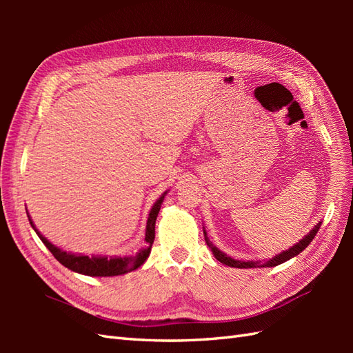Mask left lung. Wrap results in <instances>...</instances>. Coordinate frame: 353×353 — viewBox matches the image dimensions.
I'll return each mask as SVG.
<instances>
[{
    "label": "left lung",
    "mask_w": 353,
    "mask_h": 353,
    "mask_svg": "<svg viewBox=\"0 0 353 353\" xmlns=\"http://www.w3.org/2000/svg\"><path fill=\"white\" fill-rule=\"evenodd\" d=\"M320 226H321V223L316 224V226L312 228V230L310 232V234L305 235V238L301 239V241H299L297 244L290 247L288 250H285V252H282V253H279V254H276L274 258L268 259L267 262H261V261H238V259L230 258V256H228L226 253L220 252L211 241H209V238L206 236V232H205V230H203V234H205V239H206L208 247L212 250L214 256L216 258V261H220L221 264H226V265H229V267H235V268H256V267H276V265L282 264V262H285V261H288V259H291V258L297 256L299 253L303 252V250L306 249V247H308V244H311L314 236L317 235V232H319Z\"/></svg>",
    "instance_id": "obj_1"
}]
</instances>
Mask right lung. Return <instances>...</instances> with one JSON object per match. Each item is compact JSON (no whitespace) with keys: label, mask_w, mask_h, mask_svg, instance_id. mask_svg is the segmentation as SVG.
<instances>
[{"label":"right lung","mask_w":353,"mask_h":353,"mask_svg":"<svg viewBox=\"0 0 353 353\" xmlns=\"http://www.w3.org/2000/svg\"><path fill=\"white\" fill-rule=\"evenodd\" d=\"M163 192L162 196L157 199L156 203L153 205L152 211L148 214V220H147V228H145V247L134 254V256H86V254H74V253H66L63 250L59 249L54 244H51L47 238H45L41 232H37L36 226L33 224L32 219L28 216V221L32 224V228L37 234V236L41 238V241L47 245V249L52 253L59 262L66 268H70L71 272H76L80 274H86V276H100V277H108V276H119L124 273L133 272L138 267H141L144 262L147 261L150 250H152V244L154 241V224L157 214L161 211V205L165 197Z\"/></svg>","instance_id":"obj_1"}]
</instances>
